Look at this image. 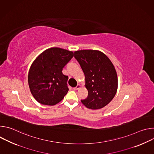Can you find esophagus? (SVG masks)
<instances>
[{"mask_svg":"<svg viewBox=\"0 0 154 154\" xmlns=\"http://www.w3.org/2000/svg\"><path fill=\"white\" fill-rule=\"evenodd\" d=\"M80 88V85H77V86L76 87H75V88H74V90H79V88Z\"/></svg>","mask_w":154,"mask_h":154,"instance_id":"obj_1","label":"esophagus"}]
</instances>
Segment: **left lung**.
<instances>
[{
    "instance_id": "left-lung-1",
    "label": "left lung",
    "mask_w": 154,
    "mask_h": 154,
    "mask_svg": "<svg viewBox=\"0 0 154 154\" xmlns=\"http://www.w3.org/2000/svg\"><path fill=\"white\" fill-rule=\"evenodd\" d=\"M74 57L84 72L88 91L82 103L92 109L104 107L113 99L118 88V77L113 63L103 53L96 50L75 51Z\"/></svg>"
}]
</instances>
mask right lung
<instances>
[{"mask_svg":"<svg viewBox=\"0 0 154 154\" xmlns=\"http://www.w3.org/2000/svg\"><path fill=\"white\" fill-rule=\"evenodd\" d=\"M74 57V53L58 48L48 49L33 61L28 75L31 93L40 103L54 105L67 94L68 76L63 68Z\"/></svg>","mask_w":154,"mask_h":154,"instance_id":"add662e5","label":"right lung"}]
</instances>
